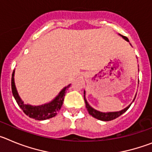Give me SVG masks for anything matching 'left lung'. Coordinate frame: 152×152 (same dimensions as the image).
Segmentation results:
<instances>
[{
    "instance_id": "left-lung-1",
    "label": "left lung",
    "mask_w": 152,
    "mask_h": 152,
    "mask_svg": "<svg viewBox=\"0 0 152 152\" xmlns=\"http://www.w3.org/2000/svg\"><path fill=\"white\" fill-rule=\"evenodd\" d=\"M123 36V38L125 40H126L127 42H129V39L127 38L126 36ZM84 102H85L86 107H87V109H88V113H89L90 115H91L93 117L96 118V119L102 120V121H110V120H113V119H116V118L119 117V116H121L122 114L126 112L129 108L130 106H131V104H130V105H129L127 107H126V108L122 110L118 111V112L103 113V112H100V111L96 110H95V109L92 108V107L89 105V103H88V101H87V100H86V98H85V91H84ZM135 97L134 98L133 101L135 100Z\"/></svg>"
}]
</instances>
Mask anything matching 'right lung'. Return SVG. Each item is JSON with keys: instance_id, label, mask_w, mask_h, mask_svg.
<instances>
[{"instance_id": "right-lung-1", "label": "right lung", "mask_w": 152, "mask_h": 152, "mask_svg": "<svg viewBox=\"0 0 152 152\" xmlns=\"http://www.w3.org/2000/svg\"><path fill=\"white\" fill-rule=\"evenodd\" d=\"M70 85L71 84L63 88L54 100H52L49 103L39 106H32L29 104H25L23 101L21 100V98L20 97L18 93H17V88H16L15 83H14V71L12 74V93H13V95L15 98L17 104L22 109L24 113L29 116V117L35 119L36 120H45V119L54 117L57 115V113L59 111L62 106L64 95H65L66 91L69 88Z\"/></svg>"}]
</instances>
